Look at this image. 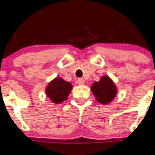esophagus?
<instances>
[{"label": "esophagus", "mask_w": 155, "mask_h": 155, "mask_svg": "<svg viewBox=\"0 0 155 155\" xmlns=\"http://www.w3.org/2000/svg\"><path fill=\"white\" fill-rule=\"evenodd\" d=\"M77 82H78V84H79V85H84V84H85V80H84L83 79H78Z\"/></svg>", "instance_id": "34e87169"}]
</instances>
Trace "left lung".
Masks as SVG:
<instances>
[{
    "instance_id": "left-lung-1",
    "label": "left lung",
    "mask_w": 155,
    "mask_h": 155,
    "mask_svg": "<svg viewBox=\"0 0 155 155\" xmlns=\"http://www.w3.org/2000/svg\"><path fill=\"white\" fill-rule=\"evenodd\" d=\"M91 91L96 100L102 104H107L115 98L117 88L113 81L107 76H104L99 82H94Z\"/></svg>"
}]
</instances>
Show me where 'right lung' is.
I'll return each mask as SVG.
<instances>
[{
	"label": "right lung",
	"instance_id": "obj_1",
	"mask_svg": "<svg viewBox=\"0 0 155 155\" xmlns=\"http://www.w3.org/2000/svg\"><path fill=\"white\" fill-rule=\"evenodd\" d=\"M72 90V84L60 77L55 78L46 87V95L53 103L60 104L68 99Z\"/></svg>",
	"mask_w": 155,
	"mask_h": 155
}]
</instances>
